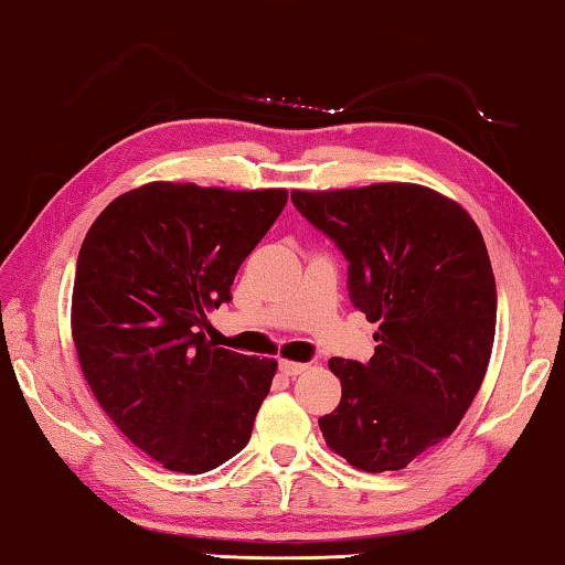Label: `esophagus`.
<instances>
[{"mask_svg": "<svg viewBox=\"0 0 565 565\" xmlns=\"http://www.w3.org/2000/svg\"><path fill=\"white\" fill-rule=\"evenodd\" d=\"M309 369V363H296V361H279V371L284 376H299Z\"/></svg>", "mask_w": 565, "mask_h": 565, "instance_id": "1", "label": "esophagus"}]
</instances>
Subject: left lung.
<instances>
[{"label":"left lung","instance_id":"8db88e82","mask_svg":"<svg viewBox=\"0 0 565 565\" xmlns=\"http://www.w3.org/2000/svg\"><path fill=\"white\" fill-rule=\"evenodd\" d=\"M349 262V299L371 323L366 363L337 359L341 404L319 418L329 448L369 473L401 471L461 424L489 369L495 279L461 206L418 184L291 191Z\"/></svg>","mask_w":565,"mask_h":565}]
</instances>
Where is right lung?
<instances>
[{
	"instance_id": "obj_1",
	"label": "right lung",
	"mask_w": 565,
	"mask_h": 565,
	"mask_svg": "<svg viewBox=\"0 0 565 565\" xmlns=\"http://www.w3.org/2000/svg\"><path fill=\"white\" fill-rule=\"evenodd\" d=\"M286 199L151 181L114 199L79 248L72 337L84 379L169 471L206 473L252 438L276 361L218 349L204 329Z\"/></svg>"
}]
</instances>
